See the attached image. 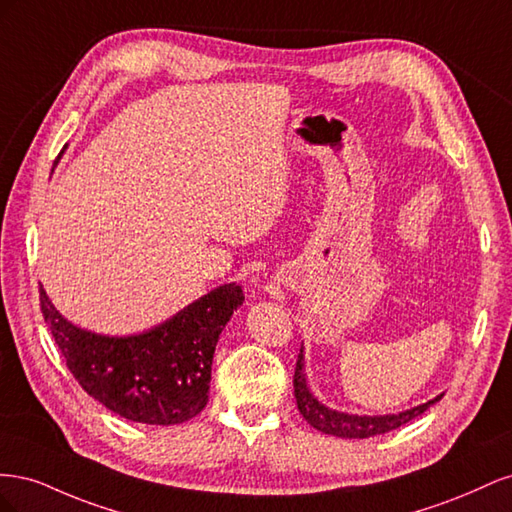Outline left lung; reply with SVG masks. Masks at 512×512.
Segmentation results:
<instances>
[{"mask_svg": "<svg viewBox=\"0 0 512 512\" xmlns=\"http://www.w3.org/2000/svg\"><path fill=\"white\" fill-rule=\"evenodd\" d=\"M292 384H294V397H297V408L309 425L316 427L322 433H331V436L350 438V440L352 438L363 440L371 436H380V433H386V431H393L401 425L410 423L412 418L423 414L431 404H436V401L442 399V395H438L436 399L427 401V404H421L399 414H386V416H356V414L331 410L327 406H322L307 389V380L303 371V350L299 352L297 367H294Z\"/></svg>", "mask_w": 512, "mask_h": 512, "instance_id": "obj_1", "label": "left lung"}]
</instances>
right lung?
<instances>
[{
    "instance_id": "obj_1",
    "label": "right lung",
    "mask_w": 512,
    "mask_h": 512,
    "mask_svg": "<svg viewBox=\"0 0 512 512\" xmlns=\"http://www.w3.org/2000/svg\"><path fill=\"white\" fill-rule=\"evenodd\" d=\"M243 299L241 286L224 284L156 329L106 337L74 327L40 288L46 327L83 391L147 425L190 421L207 406L215 344Z\"/></svg>"
}]
</instances>
